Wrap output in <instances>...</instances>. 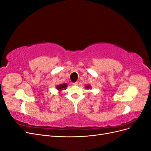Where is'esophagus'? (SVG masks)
<instances>
[{"instance_id": "obj_1", "label": "esophagus", "mask_w": 151, "mask_h": 151, "mask_svg": "<svg viewBox=\"0 0 151 151\" xmlns=\"http://www.w3.org/2000/svg\"><path fill=\"white\" fill-rule=\"evenodd\" d=\"M73 84H74V86H78V83H77V82H76V83H73Z\"/></svg>"}]
</instances>
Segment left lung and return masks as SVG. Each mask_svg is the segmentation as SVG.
Instances as JSON below:
<instances>
[{"label": "left lung", "mask_w": 151, "mask_h": 151, "mask_svg": "<svg viewBox=\"0 0 151 151\" xmlns=\"http://www.w3.org/2000/svg\"><path fill=\"white\" fill-rule=\"evenodd\" d=\"M86 89H90L91 88V86H89V85H87V86H86Z\"/></svg>", "instance_id": "obj_1"}]
</instances>
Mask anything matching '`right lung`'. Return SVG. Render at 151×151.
I'll list each match as a JSON object with an SVG mask.
<instances>
[{
	"label": "right lung",
	"instance_id": "right-lung-1",
	"mask_svg": "<svg viewBox=\"0 0 151 151\" xmlns=\"http://www.w3.org/2000/svg\"><path fill=\"white\" fill-rule=\"evenodd\" d=\"M67 84L63 83V84H60V85L57 86H56V88H57V90L60 91H62V90H63V89H66V88H67Z\"/></svg>",
	"mask_w": 151,
	"mask_h": 151
}]
</instances>
